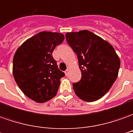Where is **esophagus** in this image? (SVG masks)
Wrapping results in <instances>:
<instances>
[{
	"instance_id": "obj_1",
	"label": "esophagus",
	"mask_w": 133,
	"mask_h": 133,
	"mask_svg": "<svg viewBox=\"0 0 133 133\" xmlns=\"http://www.w3.org/2000/svg\"><path fill=\"white\" fill-rule=\"evenodd\" d=\"M65 75H66V76L69 75V69H66V70L65 71Z\"/></svg>"
}]
</instances>
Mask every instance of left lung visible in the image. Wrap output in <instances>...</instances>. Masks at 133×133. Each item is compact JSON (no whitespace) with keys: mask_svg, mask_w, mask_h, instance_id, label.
Returning <instances> with one entry per match:
<instances>
[{"mask_svg":"<svg viewBox=\"0 0 133 133\" xmlns=\"http://www.w3.org/2000/svg\"><path fill=\"white\" fill-rule=\"evenodd\" d=\"M66 42L77 56L81 79L72 84L75 93L87 102L98 100L115 82L120 60L113 46L88 30L67 32Z\"/></svg>","mask_w":133,"mask_h":133,"instance_id":"8db88e82","label":"left lung"}]
</instances>
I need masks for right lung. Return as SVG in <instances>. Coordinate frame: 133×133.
<instances>
[{"label": "right lung", "mask_w": 133, "mask_h": 133, "mask_svg": "<svg viewBox=\"0 0 133 133\" xmlns=\"http://www.w3.org/2000/svg\"><path fill=\"white\" fill-rule=\"evenodd\" d=\"M64 35L41 32L24 42L13 60V75L24 94L44 103L57 93L64 73L58 68L52 53L64 41Z\"/></svg>", "instance_id": "right-lung-1"}]
</instances>
